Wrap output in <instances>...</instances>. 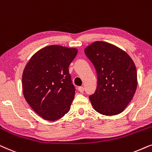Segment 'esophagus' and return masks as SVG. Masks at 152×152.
I'll use <instances>...</instances> for the list:
<instances>
[{
    "label": "esophagus",
    "instance_id": "esophagus-1",
    "mask_svg": "<svg viewBox=\"0 0 152 152\" xmlns=\"http://www.w3.org/2000/svg\"><path fill=\"white\" fill-rule=\"evenodd\" d=\"M78 90H79L80 92L83 93V92H84V88H83V86L79 87V88H78Z\"/></svg>",
    "mask_w": 152,
    "mask_h": 152
}]
</instances>
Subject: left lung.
<instances>
[{
	"label": "left lung",
	"instance_id": "left-lung-1",
	"mask_svg": "<svg viewBox=\"0 0 152 152\" xmlns=\"http://www.w3.org/2000/svg\"><path fill=\"white\" fill-rule=\"evenodd\" d=\"M85 53L96 71L97 88L90 99L100 114L122 113L131 102L137 86L136 67L129 54L106 42H93Z\"/></svg>",
	"mask_w": 152,
	"mask_h": 152
}]
</instances>
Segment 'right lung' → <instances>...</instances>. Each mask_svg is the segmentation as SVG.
<instances>
[{"label": "right lung", "instance_id": "add662e5", "mask_svg": "<svg viewBox=\"0 0 152 152\" xmlns=\"http://www.w3.org/2000/svg\"><path fill=\"white\" fill-rule=\"evenodd\" d=\"M78 49L59 45L46 46L32 56L24 68V98L35 112L48 121L62 118L70 110L75 88L69 66Z\"/></svg>", "mask_w": 152, "mask_h": 152}]
</instances>
